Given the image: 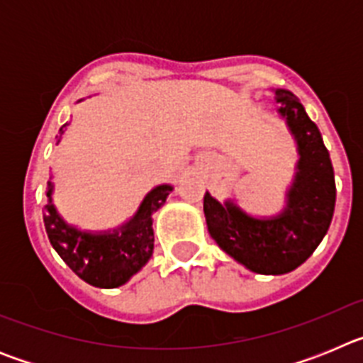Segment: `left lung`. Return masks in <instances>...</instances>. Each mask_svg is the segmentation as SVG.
<instances>
[{"label": "left lung", "mask_w": 363, "mask_h": 363, "mask_svg": "<svg viewBox=\"0 0 363 363\" xmlns=\"http://www.w3.org/2000/svg\"><path fill=\"white\" fill-rule=\"evenodd\" d=\"M277 114L294 140L298 162L285 203L272 216H256L236 200L218 201L207 191L203 214L211 238L234 262L258 274H285L320 245L335 213V171L318 127L287 89H272Z\"/></svg>", "instance_id": "obj_1"}]
</instances>
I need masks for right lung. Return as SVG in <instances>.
<instances>
[{"label": "right lung", "mask_w": 363, "mask_h": 363, "mask_svg": "<svg viewBox=\"0 0 363 363\" xmlns=\"http://www.w3.org/2000/svg\"><path fill=\"white\" fill-rule=\"evenodd\" d=\"M82 101V99H79ZM65 123L56 136L62 142ZM171 184L150 189L138 205L136 213L118 227L105 230H86L72 225L54 205V179L47 182L45 230L54 251L83 281L99 289H116L142 271L154 251L152 214L165 203L172 191Z\"/></svg>", "instance_id": "obj_1"}]
</instances>
